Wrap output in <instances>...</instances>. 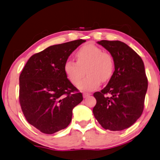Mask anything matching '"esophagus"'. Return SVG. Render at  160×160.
Instances as JSON below:
<instances>
[{
  "label": "esophagus",
  "mask_w": 160,
  "mask_h": 160,
  "mask_svg": "<svg viewBox=\"0 0 160 160\" xmlns=\"http://www.w3.org/2000/svg\"><path fill=\"white\" fill-rule=\"evenodd\" d=\"M90 93H88V92H84V93L83 94V98H87L88 97V96H90Z\"/></svg>",
  "instance_id": "esophagus-1"
}]
</instances>
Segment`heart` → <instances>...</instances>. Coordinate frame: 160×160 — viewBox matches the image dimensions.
Segmentation results:
<instances>
[{
	"label": "heart",
	"instance_id": "b5f03b06",
	"mask_svg": "<svg viewBox=\"0 0 160 160\" xmlns=\"http://www.w3.org/2000/svg\"><path fill=\"white\" fill-rule=\"evenodd\" d=\"M77 61L68 60L64 66V73L72 83L76 85L84 75L87 68L88 76L77 85L82 91H92L99 87L102 82L112 78L115 70V63L109 53L93 44H87L77 51Z\"/></svg>",
	"mask_w": 160,
	"mask_h": 160
}]
</instances>
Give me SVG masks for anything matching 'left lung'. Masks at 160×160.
<instances>
[{"label": "left lung", "mask_w": 160, "mask_h": 160, "mask_svg": "<svg viewBox=\"0 0 160 160\" xmlns=\"http://www.w3.org/2000/svg\"><path fill=\"white\" fill-rule=\"evenodd\" d=\"M109 52L115 71L104 89L93 94L92 112L106 130L128 128L141 115L148 82L143 61L131 47L121 41L97 42Z\"/></svg>", "instance_id": "obj_1"}]
</instances>
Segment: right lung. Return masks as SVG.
<instances>
[{
	"mask_svg": "<svg viewBox=\"0 0 160 160\" xmlns=\"http://www.w3.org/2000/svg\"><path fill=\"white\" fill-rule=\"evenodd\" d=\"M86 40L49 46L33 54L20 76V103L29 124L44 134L66 128L72 111L83 100L64 73L69 56Z\"/></svg>",
	"mask_w": 160,
	"mask_h": 160,
	"instance_id": "add662e5",
	"label": "right lung"
}]
</instances>
